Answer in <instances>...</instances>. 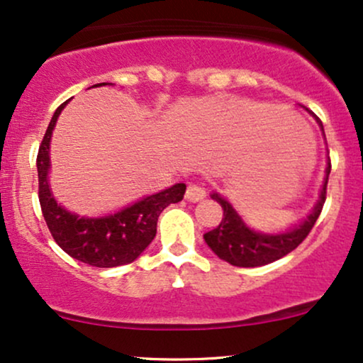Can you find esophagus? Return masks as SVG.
I'll use <instances>...</instances> for the list:
<instances>
[{
  "label": "esophagus",
  "instance_id": "obj_1",
  "mask_svg": "<svg viewBox=\"0 0 363 363\" xmlns=\"http://www.w3.org/2000/svg\"><path fill=\"white\" fill-rule=\"evenodd\" d=\"M206 196V189L203 187V184L199 182H189L186 189V199L191 201V203H197Z\"/></svg>",
  "mask_w": 363,
  "mask_h": 363
}]
</instances>
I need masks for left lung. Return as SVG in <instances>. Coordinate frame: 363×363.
I'll return each instance as SVG.
<instances>
[{
	"instance_id": "8db88e82",
	"label": "left lung",
	"mask_w": 363,
	"mask_h": 363,
	"mask_svg": "<svg viewBox=\"0 0 363 363\" xmlns=\"http://www.w3.org/2000/svg\"><path fill=\"white\" fill-rule=\"evenodd\" d=\"M308 110V108H306ZM310 112V110H308ZM311 113V112H310ZM313 116V113H311ZM315 117V116H313ZM318 122L320 128L323 130L322 121L315 117ZM325 135V132H323ZM332 164H327V171H325V181L320 191V197L316 204L311 209V213L306 216L305 221L300 224H295L291 229L284 233H277V235H266V233H258L246 223L242 221L241 216L238 211L233 208L228 199H224L221 194L213 192L211 197L218 201L223 208V221L219 223L218 228L213 231H208L204 235V241L213 250V253L221 258L223 261H228L229 264L240 266V268H255V266H263L268 263H273L284 255L291 253L295 247L303 242V240L308 236V233L313 228V224L318 219L322 208L327 199V184L328 176Z\"/></svg>"
}]
</instances>
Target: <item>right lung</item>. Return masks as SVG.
<instances>
[{
	"label": "right lung",
	"mask_w": 363,
	"mask_h": 363,
	"mask_svg": "<svg viewBox=\"0 0 363 363\" xmlns=\"http://www.w3.org/2000/svg\"><path fill=\"white\" fill-rule=\"evenodd\" d=\"M97 84L91 86H102ZM68 104L63 102L55 110L50 125L36 157L38 169V197L41 213L57 245L72 258L97 268H113L139 258L157 233V219L169 204L182 201L186 184L179 182L167 189L155 192L118 213L85 218L70 213L57 203L50 189V140L58 116Z\"/></svg>",
	"instance_id": "obj_1"
}]
</instances>
